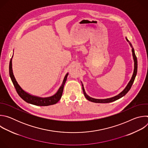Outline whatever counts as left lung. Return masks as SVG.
<instances>
[{
    "label": "left lung",
    "instance_id": "left-lung-1",
    "mask_svg": "<svg viewBox=\"0 0 148 148\" xmlns=\"http://www.w3.org/2000/svg\"><path fill=\"white\" fill-rule=\"evenodd\" d=\"M126 38V41H127L130 46L132 48V56H133V59H134V73H133V74H132V76L130 81V82L128 83L127 86H126V87L123 90V91H122L119 94H118V95L114 96V97H112L111 98H106V99H96V98H92L91 97H90L87 94V93L86 92V91H85V89H84V85L82 82L81 81V85H82V91H83V92H84V96H85V97L90 101L91 102H95V103H109V102H114L121 98H122V97H123L124 95H125L126 94V93H127L131 89L132 84L134 82V80H135V78L136 77V74H137V69H138V61H137V58L136 57V55H135V50L132 47V44L130 43V41L128 40L127 37H125Z\"/></svg>",
    "mask_w": 148,
    "mask_h": 148
}]
</instances>
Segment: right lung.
I'll use <instances>...</instances> for the list:
<instances>
[{"label":"right lung","instance_id":"add662e5","mask_svg":"<svg viewBox=\"0 0 148 148\" xmlns=\"http://www.w3.org/2000/svg\"><path fill=\"white\" fill-rule=\"evenodd\" d=\"M13 56V54L12 57V58L10 59V63H9V75L18 95L26 102L30 104L34 105H37V106H49V105H51L57 103L60 99V98H61L62 92H63V89H64V84L67 81L69 73L66 74V75L64 78V79L62 81L61 86L60 87L57 92L53 95L48 97H41L36 95H33L25 91L19 86V84L17 82L14 76L13 69H12Z\"/></svg>","mask_w":148,"mask_h":148}]
</instances>
